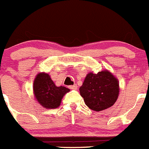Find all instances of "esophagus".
I'll return each instance as SVG.
<instances>
[{
  "label": "esophagus",
  "mask_w": 149,
  "mask_h": 149,
  "mask_svg": "<svg viewBox=\"0 0 149 149\" xmlns=\"http://www.w3.org/2000/svg\"><path fill=\"white\" fill-rule=\"evenodd\" d=\"M69 88L73 89V90H76V89H77V85H70V86H69Z\"/></svg>",
  "instance_id": "obj_1"
}]
</instances>
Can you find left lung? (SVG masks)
Segmentation results:
<instances>
[{
  "label": "left lung",
  "mask_w": 149,
  "mask_h": 149,
  "mask_svg": "<svg viewBox=\"0 0 149 149\" xmlns=\"http://www.w3.org/2000/svg\"><path fill=\"white\" fill-rule=\"evenodd\" d=\"M86 106L94 111H101L112 107L117 100L119 84L109 71L90 73L79 88Z\"/></svg>",
  "instance_id": "1"
}]
</instances>
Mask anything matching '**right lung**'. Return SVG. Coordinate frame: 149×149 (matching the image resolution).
Here are the masks:
<instances>
[{
	"label": "right lung",
	"instance_id": "obj_1",
	"mask_svg": "<svg viewBox=\"0 0 149 149\" xmlns=\"http://www.w3.org/2000/svg\"><path fill=\"white\" fill-rule=\"evenodd\" d=\"M70 89L58 87L47 73H39L33 82V93L37 101L46 109L57 108Z\"/></svg>",
	"mask_w": 149,
	"mask_h": 149
}]
</instances>
